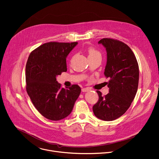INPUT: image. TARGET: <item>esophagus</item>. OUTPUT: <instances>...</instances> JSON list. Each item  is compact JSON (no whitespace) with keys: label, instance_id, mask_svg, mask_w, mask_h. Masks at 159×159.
I'll list each match as a JSON object with an SVG mask.
<instances>
[{"label":"esophagus","instance_id":"obj_1","mask_svg":"<svg viewBox=\"0 0 159 159\" xmlns=\"http://www.w3.org/2000/svg\"><path fill=\"white\" fill-rule=\"evenodd\" d=\"M89 89H88V88H83V89H82V92H87V91H88Z\"/></svg>","mask_w":159,"mask_h":159}]
</instances>
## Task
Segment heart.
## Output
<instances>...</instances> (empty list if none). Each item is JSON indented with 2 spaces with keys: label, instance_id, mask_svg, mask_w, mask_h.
I'll return each mask as SVG.
<instances>
[{
  "label": "heart",
  "instance_id": "1",
  "mask_svg": "<svg viewBox=\"0 0 159 159\" xmlns=\"http://www.w3.org/2000/svg\"><path fill=\"white\" fill-rule=\"evenodd\" d=\"M88 57H94L96 56H100V53L93 47H90L88 49Z\"/></svg>",
  "mask_w": 159,
  "mask_h": 159
}]
</instances>
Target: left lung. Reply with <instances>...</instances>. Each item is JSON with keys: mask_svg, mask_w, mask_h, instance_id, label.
Wrapping results in <instances>:
<instances>
[{"mask_svg": "<svg viewBox=\"0 0 159 159\" xmlns=\"http://www.w3.org/2000/svg\"><path fill=\"white\" fill-rule=\"evenodd\" d=\"M107 53L104 74L110 80L109 93L102 96L100 91L98 102L93 110L98 119L111 121L125 113L136 96L139 82V66L132 50L124 42L110 38L101 39Z\"/></svg>", "mask_w": 159, "mask_h": 159, "instance_id": "1", "label": "left lung"}]
</instances>
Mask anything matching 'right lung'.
Instances as JSON below:
<instances>
[{
	"instance_id": "1",
	"label": "right lung",
	"mask_w": 159,
	"mask_h": 159,
	"mask_svg": "<svg viewBox=\"0 0 159 159\" xmlns=\"http://www.w3.org/2000/svg\"><path fill=\"white\" fill-rule=\"evenodd\" d=\"M78 42H50L34 50L26 65V89L32 103L45 118L65 119L73 110L81 92L78 85L65 89L56 77L67 71L66 57Z\"/></svg>"
}]
</instances>
